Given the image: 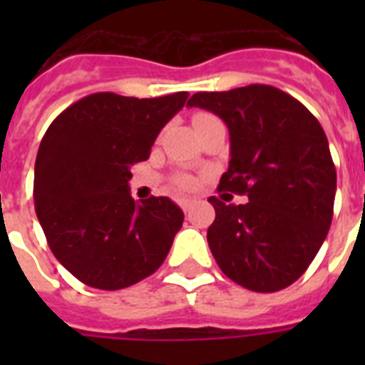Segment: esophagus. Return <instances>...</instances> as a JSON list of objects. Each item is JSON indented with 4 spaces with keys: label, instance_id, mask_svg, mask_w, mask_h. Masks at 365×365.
Masks as SVG:
<instances>
[{
    "label": "esophagus",
    "instance_id": "obj_1",
    "mask_svg": "<svg viewBox=\"0 0 365 365\" xmlns=\"http://www.w3.org/2000/svg\"><path fill=\"white\" fill-rule=\"evenodd\" d=\"M180 206H182V210L185 212V214H189V212H191V208L195 206V200L183 199V200H180Z\"/></svg>",
    "mask_w": 365,
    "mask_h": 365
}]
</instances>
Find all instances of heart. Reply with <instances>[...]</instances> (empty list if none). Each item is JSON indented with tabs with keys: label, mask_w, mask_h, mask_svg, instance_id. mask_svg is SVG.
Wrapping results in <instances>:
<instances>
[{
	"label": "heart",
	"mask_w": 365,
	"mask_h": 365,
	"mask_svg": "<svg viewBox=\"0 0 365 365\" xmlns=\"http://www.w3.org/2000/svg\"><path fill=\"white\" fill-rule=\"evenodd\" d=\"M206 117H210V115H206V113H197L193 119V123L202 121V119H206ZM174 183H176V187L182 189V191H187V189L193 187V180H191L189 176H185V174H180V176L174 178Z\"/></svg>",
	"instance_id": "obj_1"
}]
</instances>
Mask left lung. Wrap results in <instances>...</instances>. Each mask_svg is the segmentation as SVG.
<instances>
[{
    "label": "left lung",
    "instance_id": "8db88e82",
    "mask_svg": "<svg viewBox=\"0 0 365 365\" xmlns=\"http://www.w3.org/2000/svg\"><path fill=\"white\" fill-rule=\"evenodd\" d=\"M187 106L225 121L231 159L217 191L248 197L244 205L208 199L214 259L242 288H288L309 269L334 217L337 174L326 132L299 100L271 85L197 93Z\"/></svg>",
    "mask_w": 365,
    "mask_h": 365
}]
</instances>
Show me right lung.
<instances>
[{
    "label": "right lung",
    "mask_w": 365,
    "mask_h": 365,
    "mask_svg": "<svg viewBox=\"0 0 365 365\" xmlns=\"http://www.w3.org/2000/svg\"><path fill=\"white\" fill-rule=\"evenodd\" d=\"M185 100L187 93L88 94L45 132L34 176L37 220L54 257L91 288H128L170 252L183 212L168 197L136 202L128 180Z\"/></svg>",
    "instance_id": "obj_1"
}]
</instances>
